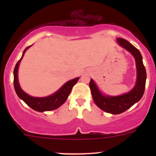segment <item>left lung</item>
I'll list each match as a JSON object with an SVG mask.
<instances>
[{
	"label": "left lung",
	"mask_w": 156,
	"mask_h": 156,
	"mask_svg": "<svg viewBox=\"0 0 156 156\" xmlns=\"http://www.w3.org/2000/svg\"><path fill=\"white\" fill-rule=\"evenodd\" d=\"M117 41L119 45L130 52L134 56L137 71L136 85L127 94L118 97H107L100 93L92 79H90L89 84L93 100L96 105L103 111L114 115L124 112L142 98L145 90L146 80V69L143 63V57L140 52L125 39L119 37L117 38Z\"/></svg>",
	"instance_id": "1"
}]
</instances>
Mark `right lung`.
I'll list each match as a JSON object with an SVG mask.
<instances>
[{"label":"right lung","instance_id":"1","mask_svg":"<svg viewBox=\"0 0 156 156\" xmlns=\"http://www.w3.org/2000/svg\"><path fill=\"white\" fill-rule=\"evenodd\" d=\"M31 46H29L28 48L25 49L23 51V54L22 56L21 59L17 62L15 68L13 71V84L14 88L16 94L20 99L23 100L29 107H31L32 109L35 110L37 112H44V111H51V110H54L56 108L63 104L65 103L66 100L68 98L69 94H70L71 90H72V87L77 83L78 81L79 78H74V79L69 81L68 82L66 83L58 91H56L55 94L53 95L49 96L47 97H33L31 96L28 95L27 94L24 92L23 90L20 87V84L18 82V68L21 59H23V56L25 54V52L26 51L28 48H30Z\"/></svg>","mask_w":156,"mask_h":156}]
</instances>
